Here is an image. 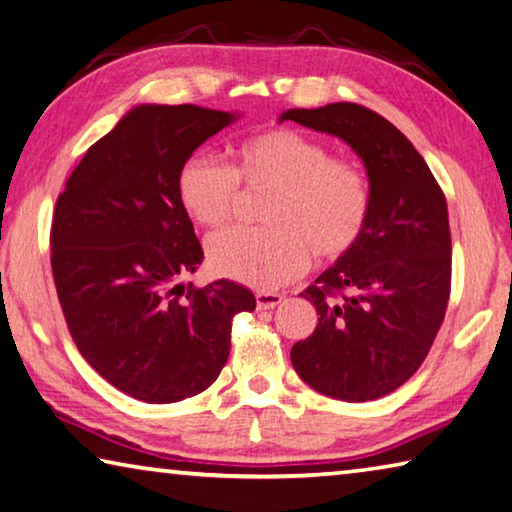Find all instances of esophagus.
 <instances>
[{
    "instance_id": "esophagus-1",
    "label": "esophagus",
    "mask_w": 512,
    "mask_h": 512,
    "mask_svg": "<svg viewBox=\"0 0 512 512\" xmlns=\"http://www.w3.org/2000/svg\"><path fill=\"white\" fill-rule=\"evenodd\" d=\"M256 303H258V308H261V310H272L276 306H281L283 294L261 290V292H256Z\"/></svg>"
}]
</instances>
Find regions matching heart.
<instances>
[{
  "label": "heart",
  "mask_w": 512,
  "mask_h": 512,
  "mask_svg": "<svg viewBox=\"0 0 512 512\" xmlns=\"http://www.w3.org/2000/svg\"><path fill=\"white\" fill-rule=\"evenodd\" d=\"M236 168L195 155L177 175L179 202L195 222L218 227L238 206V179L272 186L267 227H231L209 238L213 272L251 288L274 290L308 270L312 249L339 258L364 236L371 188L351 161L297 130H270L242 143Z\"/></svg>",
  "instance_id": "b5f03b06"
}]
</instances>
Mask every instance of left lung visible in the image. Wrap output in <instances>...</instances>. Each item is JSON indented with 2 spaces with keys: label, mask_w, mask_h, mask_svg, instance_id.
Segmentation results:
<instances>
[{
  "label": "left lung",
  "mask_w": 512,
  "mask_h": 512,
  "mask_svg": "<svg viewBox=\"0 0 512 512\" xmlns=\"http://www.w3.org/2000/svg\"><path fill=\"white\" fill-rule=\"evenodd\" d=\"M283 121L348 143L371 188L364 236L301 294L319 324L292 346V366L328 398L378 400L418 371L443 324L452 274L445 195L405 134L362 105L285 110Z\"/></svg>",
  "instance_id": "1"
}]
</instances>
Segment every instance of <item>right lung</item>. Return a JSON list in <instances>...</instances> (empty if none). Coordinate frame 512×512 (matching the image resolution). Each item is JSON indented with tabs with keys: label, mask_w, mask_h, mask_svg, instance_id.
I'll return each instance as SVG.
<instances>
[{
	"label": "right lung",
	"mask_w": 512,
	"mask_h": 512,
	"mask_svg": "<svg viewBox=\"0 0 512 512\" xmlns=\"http://www.w3.org/2000/svg\"><path fill=\"white\" fill-rule=\"evenodd\" d=\"M238 112L137 105L67 179L51 224V270L69 333L89 366L128 396L168 405L218 380L231 319L256 299L220 279L177 283L204 251L177 175Z\"/></svg>",
	"instance_id": "right-lung-1"
}]
</instances>
